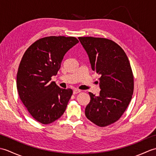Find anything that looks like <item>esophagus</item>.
I'll return each instance as SVG.
<instances>
[{
    "mask_svg": "<svg viewBox=\"0 0 156 156\" xmlns=\"http://www.w3.org/2000/svg\"><path fill=\"white\" fill-rule=\"evenodd\" d=\"M81 92L80 90H79V89H77V88H75L73 90V94H76L79 93V92Z\"/></svg>",
    "mask_w": 156,
    "mask_h": 156,
    "instance_id": "34e87169",
    "label": "esophagus"
}]
</instances>
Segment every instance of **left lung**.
Segmentation results:
<instances>
[{"label":"left lung","mask_w":156,"mask_h":156,"mask_svg":"<svg viewBox=\"0 0 156 156\" xmlns=\"http://www.w3.org/2000/svg\"><path fill=\"white\" fill-rule=\"evenodd\" d=\"M91 68L101 75L98 96L89 92L85 115L99 127L113 123L127 108L133 93V76L127 55L110 39L80 37Z\"/></svg>","instance_id":"1"}]
</instances>
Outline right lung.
Segmentation results:
<instances>
[{"instance_id": "right-lung-1", "label": "right lung", "mask_w": 156, "mask_h": 156, "mask_svg": "<svg viewBox=\"0 0 156 156\" xmlns=\"http://www.w3.org/2000/svg\"><path fill=\"white\" fill-rule=\"evenodd\" d=\"M74 37L50 36L39 39L23 55L16 75L19 97L36 121L49 124L64 114L72 90L50 82L64 55L78 43Z\"/></svg>"}]
</instances>
